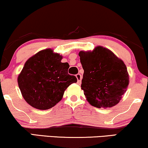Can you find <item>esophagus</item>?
Instances as JSON below:
<instances>
[{"mask_svg": "<svg viewBox=\"0 0 148 148\" xmlns=\"http://www.w3.org/2000/svg\"><path fill=\"white\" fill-rule=\"evenodd\" d=\"M76 77L77 78V80H78V84H80L81 83V80H82V76L80 74H77L76 75Z\"/></svg>", "mask_w": 148, "mask_h": 148, "instance_id": "1", "label": "esophagus"}]
</instances>
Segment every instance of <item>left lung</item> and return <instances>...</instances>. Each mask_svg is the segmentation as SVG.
<instances>
[{"instance_id": "left-lung-1", "label": "left lung", "mask_w": 148, "mask_h": 148, "mask_svg": "<svg viewBox=\"0 0 148 148\" xmlns=\"http://www.w3.org/2000/svg\"><path fill=\"white\" fill-rule=\"evenodd\" d=\"M78 55L84 70L81 89L89 103L97 108L116 105L129 83L123 61L102 46L92 52L80 51Z\"/></svg>"}]
</instances>
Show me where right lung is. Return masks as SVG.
<instances>
[{"instance_id": "add662e5", "label": "right lung", "mask_w": 148, "mask_h": 148, "mask_svg": "<svg viewBox=\"0 0 148 148\" xmlns=\"http://www.w3.org/2000/svg\"><path fill=\"white\" fill-rule=\"evenodd\" d=\"M62 56L46 49L28 59L18 76V86L28 104L40 110L53 107L62 99L65 89L77 82L68 74V63Z\"/></svg>"}]
</instances>
